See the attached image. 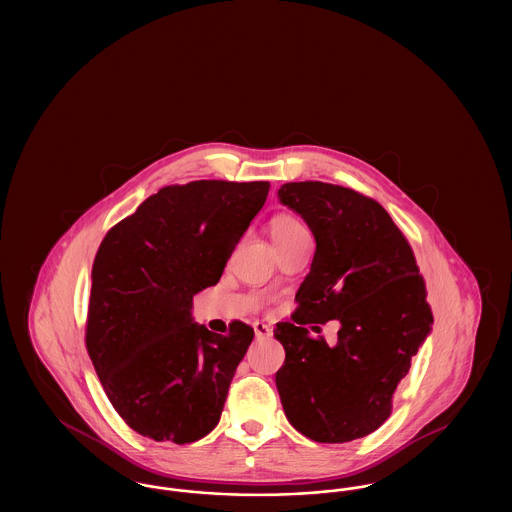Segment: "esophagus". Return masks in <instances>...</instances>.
<instances>
[{
  "label": "esophagus",
  "mask_w": 512,
  "mask_h": 512,
  "mask_svg": "<svg viewBox=\"0 0 512 512\" xmlns=\"http://www.w3.org/2000/svg\"><path fill=\"white\" fill-rule=\"evenodd\" d=\"M253 330H255V338L257 340H267V338L272 336V328L267 326V324H263V322H255Z\"/></svg>",
  "instance_id": "esophagus-1"
}]
</instances>
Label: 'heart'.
Returning <instances> with one entry per match:
<instances>
[{"instance_id": "obj_1", "label": "heart", "mask_w": 512, "mask_h": 512, "mask_svg": "<svg viewBox=\"0 0 512 512\" xmlns=\"http://www.w3.org/2000/svg\"><path fill=\"white\" fill-rule=\"evenodd\" d=\"M268 232H270L272 244L276 245V247L292 244V242H297L303 236H309L307 228L301 224V220L295 219L293 215H286V213L276 215L274 219L270 220Z\"/></svg>"}]
</instances>
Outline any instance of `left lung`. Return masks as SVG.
I'll return each mask as SVG.
<instances>
[{
	"instance_id": "8db88e82",
	"label": "left lung",
	"mask_w": 512,
	"mask_h": 512,
	"mask_svg": "<svg viewBox=\"0 0 512 512\" xmlns=\"http://www.w3.org/2000/svg\"><path fill=\"white\" fill-rule=\"evenodd\" d=\"M282 205L311 228L317 249L295 293V324L274 338L286 349L276 388L290 424L320 443L365 438L391 413V395L432 332V311L413 249L386 209L324 182H288ZM341 322L339 341H313L303 323Z\"/></svg>"
}]
</instances>
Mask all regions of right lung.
<instances>
[{"label":"right lung","instance_id":"1","mask_svg":"<svg viewBox=\"0 0 512 512\" xmlns=\"http://www.w3.org/2000/svg\"><path fill=\"white\" fill-rule=\"evenodd\" d=\"M268 188L167 186L99 245L86 347L111 405L138 434L184 445L219 424L253 328L232 322L226 336L209 332L194 322L192 299L219 282Z\"/></svg>","mask_w":512,"mask_h":512}]
</instances>
